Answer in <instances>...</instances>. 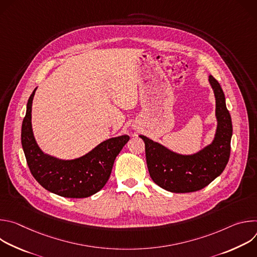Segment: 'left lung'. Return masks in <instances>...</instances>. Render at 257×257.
I'll return each instance as SVG.
<instances>
[{"mask_svg":"<svg viewBox=\"0 0 257 257\" xmlns=\"http://www.w3.org/2000/svg\"><path fill=\"white\" fill-rule=\"evenodd\" d=\"M215 98L216 129L212 141L191 155L175 153L144 135L145 157L150 175L157 185L174 193H187L207 186L225 170L231 152L232 120L219 83L208 76Z\"/></svg>","mask_w":257,"mask_h":257,"instance_id":"obj_1","label":"left lung"}]
</instances>
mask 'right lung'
<instances>
[{
    "mask_svg": "<svg viewBox=\"0 0 257 257\" xmlns=\"http://www.w3.org/2000/svg\"><path fill=\"white\" fill-rule=\"evenodd\" d=\"M32 91L22 122L21 143L29 170L48 191L67 198H84L98 192L111 176L114 162L130 137L126 134L108 138L82 157L63 160L44 153L36 142L32 124Z\"/></svg>",
    "mask_w": 257,
    "mask_h": 257,
    "instance_id": "right-lung-1",
    "label": "right lung"
}]
</instances>
